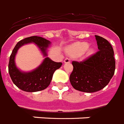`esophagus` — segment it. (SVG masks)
Masks as SVG:
<instances>
[{
	"label": "esophagus",
	"instance_id": "esophagus-1",
	"mask_svg": "<svg viewBox=\"0 0 124 124\" xmlns=\"http://www.w3.org/2000/svg\"><path fill=\"white\" fill-rule=\"evenodd\" d=\"M70 61H71V60H70V58H66L65 60H64V63H66V64H67V63H70Z\"/></svg>",
	"mask_w": 124,
	"mask_h": 124
}]
</instances>
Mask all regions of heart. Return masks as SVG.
Returning <instances> with one entry per match:
<instances>
[{"mask_svg": "<svg viewBox=\"0 0 124 124\" xmlns=\"http://www.w3.org/2000/svg\"><path fill=\"white\" fill-rule=\"evenodd\" d=\"M89 45L86 42H77L71 45L66 49V52L70 56L73 57H78L85 52L88 48ZM93 53V49H88L87 50V54L91 55Z\"/></svg>", "mask_w": 124, "mask_h": 124, "instance_id": "obj_1", "label": "heart"}]
</instances>
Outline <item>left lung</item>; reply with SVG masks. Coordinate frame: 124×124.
<instances>
[{
  "instance_id": "1",
  "label": "left lung",
  "mask_w": 124,
  "mask_h": 124,
  "mask_svg": "<svg viewBox=\"0 0 124 124\" xmlns=\"http://www.w3.org/2000/svg\"><path fill=\"white\" fill-rule=\"evenodd\" d=\"M99 50L82 62L73 61L70 80L74 89L93 93L104 88L115 71L113 49L106 39L95 35Z\"/></svg>"
}]
</instances>
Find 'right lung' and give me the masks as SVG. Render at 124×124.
Wrapping results in <instances>:
<instances>
[{"instance_id":"obj_1","label":"right lung","mask_w":124,"mask_h":124,"mask_svg":"<svg viewBox=\"0 0 124 124\" xmlns=\"http://www.w3.org/2000/svg\"><path fill=\"white\" fill-rule=\"evenodd\" d=\"M34 43L39 47L44 56H47V47L50 41L38 36H33L20 40L16 44L9 57L8 71L13 82L21 90L26 92H36L45 89L49 86L53 75L62 65V62H55L49 58H45L40 65L31 72H22L16 67L15 57L17 51L23 45Z\"/></svg>"}]
</instances>
